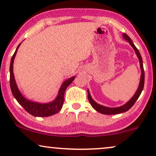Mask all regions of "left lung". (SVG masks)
Segmentation results:
<instances>
[{"instance_id": "8db88e82", "label": "left lung", "mask_w": 156, "mask_h": 156, "mask_svg": "<svg viewBox=\"0 0 156 156\" xmlns=\"http://www.w3.org/2000/svg\"><path fill=\"white\" fill-rule=\"evenodd\" d=\"M123 37L126 40H127L128 42H129V44L132 46V48H133V50H135V52L136 55H137L138 59H139L140 62V69H141V76H140V80L139 83V86H138V88L135 93V94L133 95V97L131 98V99L129 100V101L127 102L126 104H125L124 105L119 106V107H115V108H110V107H106V106H104L102 105H100V104H97V102H95L91 98L90 93H89V91L87 89V92H88V99L89 101V103L91 104V105L92 107L94 108L96 111H97L98 112L101 113V114H106V115H113V114H121V113L126 112L127 111H129L130 108H131L132 106L134 105L136 100L138 99L140 94L142 92L143 89H144V80H145V73H144V65H143V59L142 57L140 56V54L139 51L136 47L134 45V44L132 42L131 38H130L129 36H128L126 33L123 34Z\"/></svg>"}]
</instances>
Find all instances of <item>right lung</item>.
Returning a JSON list of instances; mask_svg holds the SVG:
<instances>
[{
  "instance_id": "1",
  "label": "right lung",
  "mask_w": 156,
  "mask_h": 156,
  "mask_svg": "<svg viewBox=\"0 0 156 156\" xmlns=\"http://www.w3.org/2000/svg\"><path fill=\"white\" fill-rule=\"evenodd\" d=\"M21 44V43H20ZM20 44H18L17 47L16 52L12 55L11 61H10V86L11 89V91L13 94L14 97L16 98L17 101L23 106V108L28 112L29 114L33 115L34 116L38 117H48L52 115L57 114L61 110L62 107L64 103V94H65V91L67 87L73 82V80L75 78V76H72V77L68 79L62 84L59 90V93L57 97H56L54 101L50 103L46 104H40L37 102H34L30 100L27 99L22 95V94L20 92L19 89L17 87L16 80H15L14 74H13V62L15 57H16L17 51L20 47Z\"/></svg>"
}]
</instances>
